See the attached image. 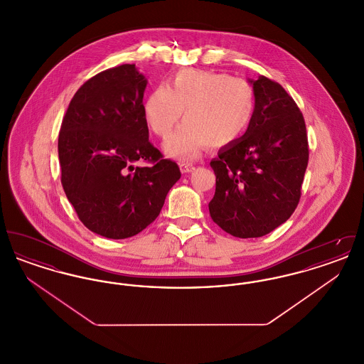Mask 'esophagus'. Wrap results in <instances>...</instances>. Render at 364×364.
Segmentation results:
<instances>
[{
  "mask_svg": "<svg viewBox=\"0 0 364 364\" xmlns=\"http://www.w3.org/2000/svg\"><path fill=\"white\" fill-rule=\"evenodd\" d=\"M180 169H181L183 173H191L192 171H195V165L191 164V162H181Z\"/></svg>",
  "mask_w": 364,
  "mask_h": 364,
  "instance_id": "esophagus-1",
  "label": "esophagus"
}]
</instances>
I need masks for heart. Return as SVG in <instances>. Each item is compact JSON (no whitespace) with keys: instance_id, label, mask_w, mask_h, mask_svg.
<instances>
[{"instance_id":"b5f03b06","label":"heart","mask_w":364,"mask_h":364,"mask_svg":"<svg viewBox=\"0 0 364 364\" xmlns=\"http://www.w3.org/2000/svg\"><path fill=\"white\" fill-rule=\"evenodd\" d=\"M257 110L255 91L248 82L226 73L183 70L168 87L154 88L143 104V117L156 136L168 138L184 112V124L165 143V151L181 161L203 149L232 144L247 134Z\"/></svg>"}]
</instances>
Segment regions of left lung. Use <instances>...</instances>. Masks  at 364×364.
Returning a JSON list of instances; mask_svg holds the SVG:
<instances>
[{
  "mask_svg": "<svg viewBox=\"0 0 364 364\" xmlns=\"http://www.w3.org/2000/svg\"><path fill=\"white\" fill-rule=\"evenodd\" d=\"M250 83L257 98L250 129L210 162V215L240 239L264 236L292 215L309 164L306 122L294 98L266 76Z\"/></svg>",
  "mask_w": 364,
  "mask_h": 364,
  "instance_id": "obj_1",
  "label": "left lung"
}]
</instances>
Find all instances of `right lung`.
I'll use <instances>...</instances> for the list:
<instances>
[{
    "label": "right lung",
    "mask_w": 364,
    "mask_h": 364,
    "mask_svg": "<svg viewBox=\"0 0 364 364\" xmlns=\"http://www.w3.org/2000/svg\"><path fill=\"white\" fill-rule=\"evenodd\" d=\"M147 79L122 64L88 79L73 95L58 135L61 184L79 220L107 239L150 225L180 169L149 140L143 117ZM150 167H135L137 161Z\"/></svg>",
    "instance_id": "right-lung-1"
}]
</instances>
